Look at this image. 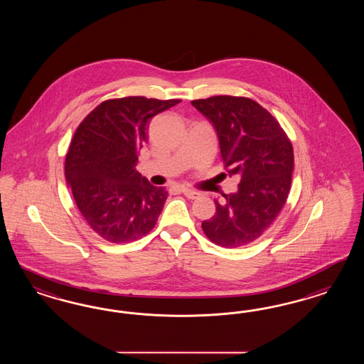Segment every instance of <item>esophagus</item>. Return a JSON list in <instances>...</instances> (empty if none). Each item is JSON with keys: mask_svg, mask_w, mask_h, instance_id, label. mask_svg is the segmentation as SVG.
Listing matches in <instances>:
<instances>
[{"mask_svg": "<svg viewBox=\"0 0 364 364\" xmlns=\"http://www.w3.org/2000/svg\"><path fill=\"white\" fill-rule=\"evenodd\" d=\"M180 191L183 192V195H184L186 198H191V200L198 198V192H195V191H192V189H188V188H181Z\"/></svg>", "mask_w": 364, "mask_h": 364, "instance_id": "34e87169", "label": "esophagus"}]
</instances>
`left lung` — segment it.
<instances>
[{"mask_svg":"<svg viewBox=\"0 0 364 364\" xmlns=\"http://www.w3.org/2000/svg\"><path fill=\"white\" fill-rule=\"evenodd\" d=\"M192 105L210 120L219 137L221 159L240 180L235 193L215 200V215L201 223L210 242L237 248L260 237L286 204L294 148L275 117L248 97L213 96Z\"/></svg>","mask_w":364,"mask_h":364,"instance_id":"obj_1","label":"left lung"}]
</instances>
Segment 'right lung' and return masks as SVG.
<instances>
[{
    "label": "right lung",
    "instance_id": "obj_1",
    "mask_svg": "<svg viewBox=\"0 0 364 364\" xmlns=\"http://www.w3.org/2000/svg\"><path fill=\"white\" fill-rule=\"evenodd\" d=\"M180 101L105 100L78 125L66 154V181L82 218L102 239L134 242L154 230L168 192L134 166L151 119Z\"/></svg>",
    "mask_w": 364,
    "mask_h": 364
}]
</instances>
